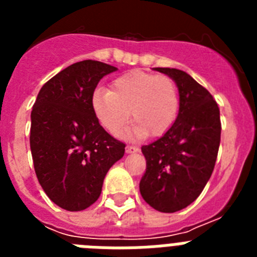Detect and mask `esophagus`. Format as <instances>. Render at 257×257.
I'll return each instance as SVG.
<instances>
[{
    "instance_id": "obj_1",
    "label": "esophagus",
    "mask_w": 257,
    "mask_h": 257,
    "mask_svg": "<svg viewBox=\"0 0 257 257\" xmlns=\"http://www.w3.org/2000/svg\"><path fill=\"white\" fill-rule=\"evenodd\" d=\"M136 152H139V148H138V147H134V145H127V147H126V153L127 154L136 153Z\"/></svg>"
}]
</instances>
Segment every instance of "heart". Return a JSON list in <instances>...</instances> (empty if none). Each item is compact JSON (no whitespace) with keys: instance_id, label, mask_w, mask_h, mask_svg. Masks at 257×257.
Returning <instances> with one entry per match:
<instances>
[{"instance_id":"b5f03b06","label":"heart","mask_w":257,"mask_h":257,"mask_svg":"<svg viewBox=\"0 0 257 257\" xmlns=\"http://www.w3.org/2000/svg\"><path fill=\"white\" fill-rule=\"evenodd\" d=\"M178 87L171 78L131 70L117 77L110 91L97 88L91 96L95 117L110 134L123 128L131 115L133 126L121 134L126 139L161 136L174 126L179 113Z\"/></svg>"}]
</instances>
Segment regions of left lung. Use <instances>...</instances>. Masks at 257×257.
I'll use <instances>...</instances> for the list:
<instances>
[{
    "instance_id": "1",
    "label": "left lung",
    "mask_w": 257,
    "mask_h": 257,
    "mask_svg": "<svg viewBox=\"0 0 257 257\" xmlns=\"http://www.w3.org/2000/svg\"><path fill=\"white\" fill-rule=\"evenodd\" d=\"M153 69L176 83L180 103L174 126L142 147L147 170L139 188L154 210L171 213L196 201L210 180L220 145V110L212 95L187 72Z\"/></svg>"
}]
</instances>
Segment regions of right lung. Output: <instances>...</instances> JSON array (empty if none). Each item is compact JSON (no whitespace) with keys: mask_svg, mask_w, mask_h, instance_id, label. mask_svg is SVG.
Listing matches in <instances>:
<instances>
[{"mask_svg":"<svg viewBox=\"0 0 257 257\" xmlns=\"http://www.w3.org/2000/svg\"><path fill=\"white\" fill-rule=\"evenodd\" d=\"M117 68L96 60L74 63L47 81L31 113V152L41 187L67 211L96 202L109 169L124 154L123 143L95 117L91 96Z\"/></svg>","mask_w":257,"mask_h":257,"instance_id":"add662e5","label":"right lung"}]
</instances>
